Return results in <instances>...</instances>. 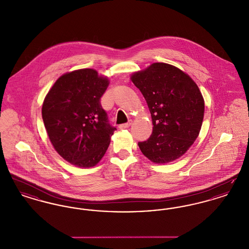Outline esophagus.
<instances>
[{"label":"esophagus","instance_id":"1","mask_svg":"<svg viewBox=\"0 0 249 249\" xmlns=\"http://www.w3.org/2000/svg\"><path fill=\"white\" fill-rule=\"evenodd\" d=\"M130 125H131V120H130V121L127 122V123H124V124L119 125V128L120 130H124V129H128Z\"/></svg>","mask_w":249,"mask_h":249}]
</instances>
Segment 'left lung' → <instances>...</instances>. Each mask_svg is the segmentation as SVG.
<instances>
[{"label":"left lung","mask_w":249,"mask_h":249,"mask_svg":"<svg viewBox=\"0 0 249 249\" xmlns=\"http://www.w3.org/2000/svg\"><path fill=\"white\" fill-rule=\"evenodd\" d=\"M151 114L153 131L140 150L156 164H166L185 154L199 136L204 100L197 84L178 67L155 62L130 74Z\"/></svg>","instance_id":"8db88e82"}]
</instances>
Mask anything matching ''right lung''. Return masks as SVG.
Returning <instances> with one entry per match:
<instances>
[{
  "label": "right lung",
  "mask_w": 249,
  "mask_h": 249,
  "mask_svg": "<svg viewBox=\"0 0 249 249\" xmlns=\"http://www.w3.org/2000/svg\"><path fill=\"white\" fill-rule=\"evenodd\" d=\"M109 83L94 69L74 70L60 75L45 97L42 117L48 138L72 165H97L117 130L108 124L100 104Z\"/></svg>",
  "instance_id": "right-lung-1"
}]
</instances>
